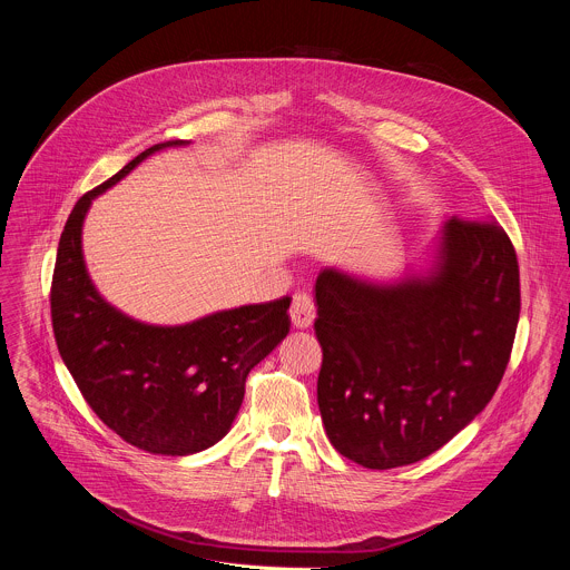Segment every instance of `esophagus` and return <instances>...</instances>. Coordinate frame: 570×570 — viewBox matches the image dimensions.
I'll return each mask as SVG.
<instances>
[{
	"label": "esophagus",
	"mask_w": 570,
	"mask_h": 570,
	"mask_svg": "<svg viewBox=\"0 0 570 570\" xmlns=\"http://www.w3.org/2000/svg\"><path fill=\"white\" fill-rule=\"evenodd\" d=\"M291 320L295 330H308L315 317V306L313 299L306 293H295L293 304H291Z\"/></svg>",
	"instance_id": "1"
}]
</instances>
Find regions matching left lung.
Returning <instances> with one entry per match:
<instances>
[{
  "label": "left lung",
  "instance_id": "obj_1",
  "mask_svg": "<svg viewBox=\"0 0 570 570\" xmlns=\"http://www.w3.org/2000/svg\"><path fill=\"white\" fill-rule=\"evenodd\" d=\"M317 405L334 449L367 469L442 449L492 401L510 363L519 262L494 220H446L431 271L374 284L315 279Z\"/></svg>",
  "mask_w": 570,
  "mask_h": 570
}]
</instances>
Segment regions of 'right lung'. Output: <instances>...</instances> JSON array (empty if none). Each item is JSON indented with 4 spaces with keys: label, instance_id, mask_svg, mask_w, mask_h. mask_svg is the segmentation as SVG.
I'll use <instances>...</instances> for the list:
<instances>
[{
    "label": "right lung",
    "instance_id": "right-lung-1",
    "mask_svg": "<svg viewBox=\"0 0 570 570\" xmlns=\"http://www.w3.org/2000/svg\"><path fill=\"white\" fill-rule=\"evenodd\" d=\"M155 144L80 196L60 234L51 279L58 352L97 417L124 442L157 455H189L227 435L250 370L288 334L291 297L218 311L180 327H155L110 306L80 248L92 200L128 176Z\"/></svg>",
    "mask_w": 570,
    "mask_h": 570
}]
</instances>
